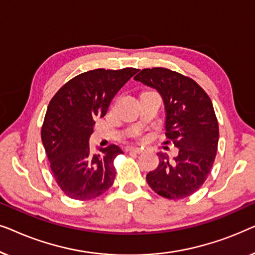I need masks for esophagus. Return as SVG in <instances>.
Segmentation results:
<instances>
[{
  "instance_id": "1",
  "label": "esophagus",
  "mask_w": 255,
  "mask_h": 255,
  "mask_svg": "<svg viewBox=\"0 0 255 255\" xmlns=\"http://www.w3.org/2000/svg\"><path fill=\"white\" fill-rule=\"evenodd\" d=\"M128 152L137 153V154H140V153L142 152V149H141V148H139V147H128Z\"/></svg>"
}]
</instances>
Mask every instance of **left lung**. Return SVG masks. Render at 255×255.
Returning a JSON list of instances; mask_svg holds the SVG:
<instances>
[{
    "instance_id": "8db88e82",
    "label": "left lung",
    "mask_w": 255,
    "mask_h": 255,
    "mask_svg": "<svg viewBox=\"0 0 255 255\" xmlns=\"http://www.w3.org/2000/svg\"><path fill=\"white\" fill-rule=\"evenodd\" d=\"M134 80L161 95L166 144L179 148L173 160L158 153L159 166L146 175V181L169 200L190 196L207 180L217 153L219 128L210 97L193 79L168 68L141 69Z\"/></svg>"
}]
</instances>
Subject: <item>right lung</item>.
Wrapping results in <instances>:
<instances>
[{
	"instance_id": "1",
	"label": "right lung",
	"mask_w": 255,
	"mask_h": 255,
	"mask_svg": "<svg viewBox=\"0 0 255 255\" xmlns=\"http://www.w3.org/2000/svg\"><path fill=\"white\" fill-rule=\"evenodd\" d=\"M138 69H94L65 83L52 97L41 127V141L58 186L73 200H92L113 186L117 145L89 147L95 120L106 116L111 100Z\"/></svg>"
}]
</instances>
